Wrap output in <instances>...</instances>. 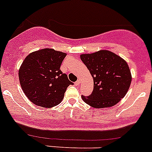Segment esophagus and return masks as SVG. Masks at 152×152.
Masks as SVG:
<instances>
[{
	"label": "esophagus",
	"mask_w": 152,
	"mask_h": 152,
	"mask_svg": "<svg viewBox=\"0 0 152 152\" xmlns=\"http://www.w3.org/2000/svg\"><path fill=\"white\" fill-rule=\"evenodd\" d=\"M75 84H76V86H79V85H80V80H77V81H76V82L75 83Z\"/></svg>",
	"instance_id": "34e87169"
}]
</instances>
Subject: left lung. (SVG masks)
Instances as JSON below:
<instances>
[{"mask_svg":"<svg viewBox=\"0 0 152 152\" xmlns=\"http://www.w3.org/2000/svg\"><path fill=\"white\" fill-rule=\"evenodd\" d=\"M80 58L94 79V90L82 96L86 104L94 108L110 107L117 104L128 91L131 74L125 60L107 50L83 54Z\"/></svg>","mask_w":152,"mask_h":152,"instance_id":"8db88e82","label":"left lung"}]
</instances>
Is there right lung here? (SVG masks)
<instances>
[{"mask_svg": "<svg viewBox=\"0 0 152 152\" xmlns=\"http://www.w3.org/2000/svg\"><path fill=\"white\" fill-rule=\"evenodd\" d=\"M64 52L43 48L29 54L19 69L20 84L25 96L35 105L52 107L62 102L70 82L60 66Z\"/></svg>", "mask_w": 152, "mask_h": 152, "instance_id": "1", "label": "right lung"}]
</instances>
